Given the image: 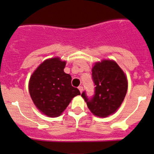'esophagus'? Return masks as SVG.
Returning <instances> with one entry per match:
<instances>
[{
  "label": "esophagus",
  "mask_w": 154,
  "mask_h": 154,
  "mask_svg": "<svg viewBox=\"0 0 154 154\" xmlns=\"http://www.w3.org/2000/svg\"><path fill=\"white\" fill-rule=\"evenodd\" d=\"M78 89L80 90V93H82V91H83V87H82V85H81V86H79V87H78Z\"/></svg>",
  "instance_id": "esophagus-1"
}]
</instances>
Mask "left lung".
Returning <instances> with one entry per match:
<instances>
[{
  "instance_id": "1",
  "label": "left lung",
  "mask_w": 154,
  "mask_h": 154,
  "mask_svg": "<svg viewBox=\"0 0 154 154\" xmlns=\"http://www.w3.org/2000/svg\"><path fill=\"white\" fill-rule=\"evenodd\" d=\"M94 94L88 97L85 91L81 96L94 115L106 117L114 114L122 104L128 90L125 75L114 61L97 63L92 69Z\"/></svg>"
}]
</instances>
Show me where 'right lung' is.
I'll return each instance as SVG.
<instances>
[{
  "label": "right lung",
  "mask_w": 154,
  "mask_h": 154,
  "mask_svg": "<svg viewBox=\"0 0 154 154\" xmlns=\"http://www.w3.org/2000/svg\"><path fill=\"white\" fill-rule=\"evenodd\" d=\"M65 61L59 58L45 60L30 78L29 89L37 108L46 116H58L71 100L80 95L78 88L72 85V77L63 69Z\"/></svg>",
  "instance_id": "right-lung-1"
}]
</instances>
